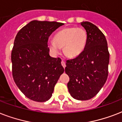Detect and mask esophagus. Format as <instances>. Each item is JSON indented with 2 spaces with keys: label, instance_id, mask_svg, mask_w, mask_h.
<instances>
[{
  "label": "esophagus",
  "instance_id": "obj_1",
  "mask_svg": "<svg viewBox=\"0 0 122 122\" xmlns=\"http://www.w3.org/2000/svg\"><path fill=\"white\" fill-rule=\"evenodd\" d=\"M61 64H62V66H63V67L64 68H65L66 67V63H65V62H64V61H63V60H62V62H61Z\"/></svg>",
  "mask_w": 122,
  "mask_h": 122
}]
</instances>
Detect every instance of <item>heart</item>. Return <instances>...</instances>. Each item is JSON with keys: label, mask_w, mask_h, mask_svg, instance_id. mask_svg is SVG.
<instances>
[{"label": "heart", "mask_w": 122, "mask_h": 122, "mask_svg": "<svg viewBox=\"0 0 122 122\" xmlns=\"http://www.w3.org/2000/svg\"><path fill=\"white\" fill-rule=\"evenodd\" d=\"M88 42V34L83 28L67 27L56 33L54 40L48 41V46L52 54L58 55L61 48L70 58L79 56L85 50Z\"/></svg>", "instance_id": "obj_1"}]
</instances>
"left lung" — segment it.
Returning a JSON list of instances; mask_svg holds the SVG:
<instances>
[{
    "label": "left lung",
    "mask_w": 122,
    "mask_h": 122,
    "mask_svg": "<svg viewBox=\"0 0 122 122\" xmlns=\"http://www.w3.org/2000/svg\"><path fill=\"white\" fill-rule=\"evenodd\" d=\"M80 23L88 34L87 44L79 56L66 61L65 71L70 78L71 95L86 101L97 95L107 80L109 53L106 39L99 28L88 21Z\"/></svg>",
    "instance_id": "left-lung-1"
}]
</instances>
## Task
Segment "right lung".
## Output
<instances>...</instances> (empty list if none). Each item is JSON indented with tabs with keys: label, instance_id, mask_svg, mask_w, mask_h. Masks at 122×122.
Masks as SVG:
<instances>
[{
	"label": "right lung",
	"instance_id": "right-lung-1",
	"mask_svg": "<svg viewBox=\"0 0 122 122\" xmlns=\"http://www.w3.org/2000/svg\"><path fill=\"white\" fill-rule=\"evenodd\" d=\"M62 23L33 20L17 34L11 53L15 83L24 95L36 102L52 96L55 85L64 69L60 58L50 55L48 41Z\"/></svg>",
	"mask_w": 122,
	"mask_h": 122
}]
</instances>
